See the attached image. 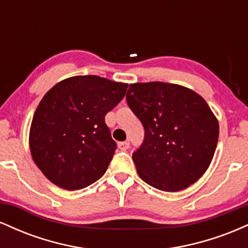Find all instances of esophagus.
<instances>
[{"label": "esophagus", "instance_id": "34e87169", "mask_svg": "<svg viewBox=\"0 0 248 248\" xmlns=\"http://www.w3.org/2000/svg\"><path fill=\"white\" fill-rule=\"evenodd\" d=\"M119 148L121 150H127L129 148V142L128 141H124V142H119Z\"/></svg>", "mask_w": 248, "mask_h": 248}]
</instances>
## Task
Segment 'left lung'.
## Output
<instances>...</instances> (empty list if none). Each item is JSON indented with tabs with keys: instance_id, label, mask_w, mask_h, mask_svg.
<instances>
[{
	"instance_id": "1",
	"label": "left lung",
	"mask_w": 248,
	"mask_h": 248,
	"mask_svg": "<svg viewBox=\"0 0 248 248\" xmlns=\"http://www.w3.org/2000/svg\"><path fill=\"white\" fill-rule=\"evenodd\" d=\"M127 104L140 119L144 140L133 153L139 176L162 191H181L211 163L219 124L211 108L190 88L162 81L136 82Z\"/></svg>"
}]
</instances>
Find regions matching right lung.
<instances>
[{"mask_svg":"<svg viewBox=\"0 0 248 248\" xmlns=\"http://www.w3.org/2000/svg\"><path fill=\"white\" fill-rule=\"evenodd\" d=\"M127 87L98 76H76L43 96L31 122L29 146L49 181L79 190L104 176L116 149L105 115L124 99Z\"/></svg>","mask_w":248,"mask_h":248,"instance_id":"right-lung-1","label":"right lung"}]
</instances>
